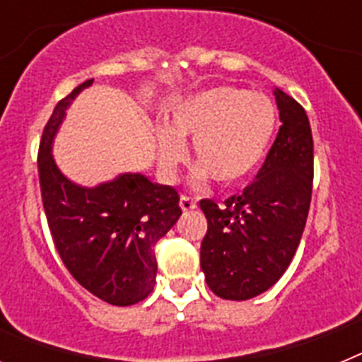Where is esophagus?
Returning a JSON list of instances; mask_svg holds the SVG:
<instances>
[{
    "label": "esophagus",
    "instance_id": "obj_1",
    "mask_svg": "<svg viewBox=\"0 0 362 362\" xmlns=\"http://www.w3.org/2000/svg\"><path fill=\"white\" fill-rule=\"evenodd\" d=\"M179 206L185 210V212H190V210H194L197 206V201L196 199H192V197L188 196H181V199H179Z\"/></svg>",
    "mask_w": 362,
    "mask_h": 362
}]
</instances>
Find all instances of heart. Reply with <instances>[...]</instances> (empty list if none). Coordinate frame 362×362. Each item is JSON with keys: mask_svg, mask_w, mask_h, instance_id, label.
Returning <instances> with one entry per match:
<instances>
[{"mask_svg": "<svg viewBox=\"0 0 362 362\" xmlns=\"http://www.w3.org/2000/svg\"><path fill=\"white\" fill-rule=\"evenodd\" d=\"M276 107L263 94L235 86H217L185 99L158 130L163 172L172 174L185 159V145L194 141L196 177L206 175L221 187H235L250 177L276 134Z\"/></svg>", "mask_w": 362, "mask_h": 362, "instance_id": "b5f03b06", "label": "heart"}]
</instances>
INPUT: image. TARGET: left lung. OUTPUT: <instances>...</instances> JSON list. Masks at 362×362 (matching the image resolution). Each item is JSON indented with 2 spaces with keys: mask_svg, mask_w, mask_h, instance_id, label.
Listing matches in <instances>:
<instances>
[{
  "mask_svg": "<svg viewBox=\"0 0 362 362\" xmlns=\"http://www.w3.org/2000/svg\"><path fill=\"white\" fill-rule=\"evenodd\" d=\"M281 127L257 175L219 206L203 199L209 230L201 270L217 297L246 300L267 292L292 263L312 199L313 139L305 108L276 88Z\"/></svg>",
  "mask_w": 362,
  "mask_h": 362,
  "instance_id": "obj_1",
  "label": "left lung"
}]
</instances>
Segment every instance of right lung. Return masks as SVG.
<instances>
[{"mask_svg":"<svg viewBox=\"0 0 362 362\" xmlns=\"http://www.w3.org/2000/svg\"><path fill=\"white\" fill-rule=\"evenodd\" d=\"M92 81L63 98L45 124L37 152L41 201L57 254L74 279L108 305L130 306L153 290V246L183 212L175 188L143 174L83 188L59 172L50 153L52 139L70 101Z\"/></svg>","mask_w":362,"mask_h":362,"instance_id":"right-lung-1","label":"right lung"}]
</instances>
